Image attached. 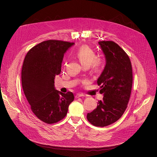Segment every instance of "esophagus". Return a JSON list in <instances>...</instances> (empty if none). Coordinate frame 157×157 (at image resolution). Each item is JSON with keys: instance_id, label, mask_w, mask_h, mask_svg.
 Listing matches in <instances>:
<instances>
[{"instance_id": "34e87169", "label": "esophagus", "mask_w": 157, "mask_h": 157, "mask_svg": "<svg viewBox=\"0 0 157 157\" xmlns=\"http://www.w3.org/2000/svg\"><path fill=\"white\" fill-rule=\"evenodd\" d=\"M84 95L82 94H79V93H78L76 96H75V98H81V97H84Z\"/></svg>"}]
</instances>
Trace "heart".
<instances>
[{"instance_id":"heart-1","label":"heart","mask_w":157,"mask_h":157,"mask_svg":"<svg viewBox=\"0 0 157 157\" xmlns=\"http://www.w3.org/2000/svg\"><path fill=\"white\" fill-rule=\"evenodd\" d=\"M75 56L83 66H90L93 64L95 67H98L101 63V59L96 58L95 52L87 45L80 47Z\"/></svg>"}]
</instances>
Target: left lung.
Returning a JSON list of instances; mask_svg holds the SVG:
<instances>
[{"label":"left lung","instance_id":"8db88e82","mask_svg":"<svg viewBox=\"0 0 157 157\" xmlns=\"http://www.w3.org/2000/svg\"><path fill=\"white\" fill-rule=\"evenodd\" d=\"M99 44L104 55L105 65L98 79L99 93L104 98L87 119L96 127H105L118 121L125 112L132 87V69L127 53L117 43L101 41Z\"/></svg>","mask_w":157,"mask_h":157}]
</instances>
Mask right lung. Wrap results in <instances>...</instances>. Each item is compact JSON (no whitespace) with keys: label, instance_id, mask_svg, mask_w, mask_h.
I'll return each instance as SVG.
<instances>
[{"label":"right lung","instance_id":"right-lung-1","mask_svg":"<svg viewBox=\"0 0 157 157\" xmlns=\"http://www.w3.org/2000/svg\"><path fill=\"white\" fill-rule=\"evenodd\" d=\"M74 43L50 40L32 48L21 69V84L33 114L41 121L54 124L67 114L75 97L55 89V78L61 73L64 53Z\"/></svg>","mask_w":157,"mask_h":157}]
</instances>
